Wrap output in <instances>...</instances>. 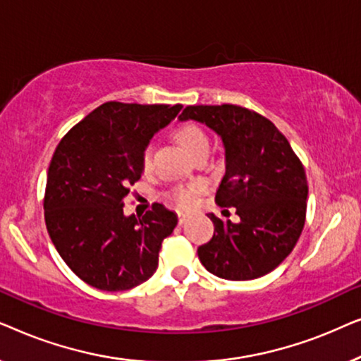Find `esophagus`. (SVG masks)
<instances>
[{
  "label": "esophagus",
  "instance_id": "esophagus-1",
  "mask_svg": "<svg viewBox=\"0 0 361 361\" xmlns=\"http://www.w3.org/2000/svg\"><path fill=\"white\" fill-rule=\"evenodd\" d=\"M177 219H179V224L182 225V224H185L187 219H189V215H187V214H182V212H180V214L177 215Z\"/></svg>",
  "mask_w": 361,
  "mask_h": 361
}]
</instances>
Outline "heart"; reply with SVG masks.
I'll return each mask as SVG.
<instances>
[{
  "instance_id": "1",
  "label": "heart",
  "mask_w": 361,
  "mask_h": 361,
  "mask_svg": "<svg viewBox=\"0 0 361 361\" xmlns=\"http://www.w3.org/2000/svg\"><path fill=\"white\" fill-rule=\"evenodd\" d=\"M174 137L190 156H195L200 149L209 147V137H207L205 131L202 130L199 125H195V123H184V125L177 126L174 131ZM151 164L152 147L147 146L145 149V154H142V167H145V171H149ZM204 190L205 184L202 180L190 182V184L174 187V189L171 190L169 199L174 202L177 207H180V209H190V207L195 205L197 195L202 194Z\"/></svg>"
}]
</instances>
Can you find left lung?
I'll list each match as a JSON object with an SVG mask.
<instances>
[{
	"label": "left lung",
	"instance_id": "left-lung-1",
	"mask_svg": "<svg viewBox=\"0 0 361 361\" xmlns=\"http://www.w3.org/2000/svg\"><path fill=\"white\" fill-rule=\"evenodd\" d=\"M180 121L204 123L225 146L220 207H235L238 224L214 214V236L199 246L207 271L230 281L268 274L294 250L305 221L307 177L286 136L259 113L238 105L187 106ZM228 212V210H224Z\"/></svg>",
	"mask_w": 361,
	"mask_h": 361
}]
</instances>
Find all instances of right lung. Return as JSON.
<instances>
[{"label": "right lung", "instance_id": "1", "mask_svg": "<svg viewBox=\"0 0 361 361\" xmlns=\"http://www.w3.org/2000/svg\"><path fill=\"white\" fill-rule=\"evenodd\" d=\"M182 105L106 102L62 137L47 172L44 216L54 246L82 281L126 290L151 278L177 215L154 204L142 219L123 214L130 185L145 171L151 137Z\"/></svg>", "mask_w": 361, "mask_h": 361}]
</instances>
